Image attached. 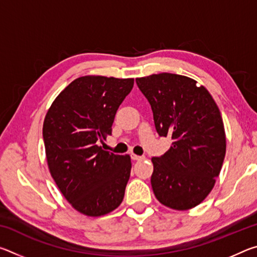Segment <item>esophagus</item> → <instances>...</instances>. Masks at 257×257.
<instances>
[{"instance_id":"obj_1","label":"esophagus","mask_w":257,"mask_h":257,"mask_svg":"<svg viewBox=\"0 0 257 257\" xmlns=\"http://www.w3.org/2000/svg\"><path fill=\"white\" fill-rule=\"evenodd\" d=\"M132 159H133L134 161H138V160H143L144 158H143V156L136 155V154H132Z\"/></svg>"}]
</instances>
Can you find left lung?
I'll list each match as a JSON object with an SVG mask.
<instances>
[{"label":"left lung","instance_id":"obj_1","mask_svg":"<svg viewBox=\"0 0 257 257\" xmlns=\"http://www.w3.org/2000/svg\"><path fill=\"white\" fill-rule=\"evenodd\" d=\"M136 82L151 104L156 132L173 139L167 153L152 159L155 197L172 210H190L208 196L223 164L227 141L219 107L189 77L162 72Z\"/></svg>","mask_w":257,"mask_h":257}]
</instances>
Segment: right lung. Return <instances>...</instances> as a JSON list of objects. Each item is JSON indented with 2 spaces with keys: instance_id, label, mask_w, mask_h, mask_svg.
<instances>
[{
  "instance_id": "right-lung-1",
  "label": "right lung",
  "mask_w": 257,
  "mask_h": 257,
  "mask_svg": "<svg viewBox=\"0 0 257 257\" xmlns=\"http://www.w3.org/2000/svg\"><path fill=\"white\" fill-rule=\"evenodd\" d=\"M133 86L134 78L79 77L47 110L43 138L49 170L81 214L105 215L123 199L132 159L108 153L99 143L111 135L116 110Z\"/></svg>"
}]
</instances>
